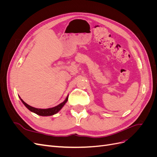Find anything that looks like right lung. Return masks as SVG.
<instances>
[{"label":"right lung","mask_w":157,"mask_h":157,"mask_svg":"<svg viewBox=\"0 0 157 157\" xmlns=\"http://www.w3.org/2000/svg\"><path fill=\"white\" fill-rule=\"evenodd\" d=\"M68 96L66 98L65 100L63 102L59 104L58 105H57V106H56L54 107H52V108H49V109H37V108L33 107L28 105V104H27L25 101H23L20 98H20L21 99V101H22V103L24 104V105L31 112L35 113L36 114V115H39L40 116H51V115H54V114H56L57 113L61 110V109L64 106L65 103L67 101Z\"/></svg>","instance_id":"add662e5"}]
</instances>
